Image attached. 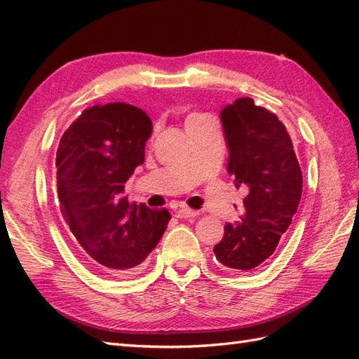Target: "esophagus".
Here are the masks:
<instances>
[{"label": "esophagus", "mask_w": 359, "mask_h": 359, "mask_svg": "<svg viewBox=\"0 0 359 359\" xmlns=\"http://www.w3.org/2000/svg\"><path fill=\"white\" fill-rule=\"evenodd\" d=\"M176 215L179 219H188V217H197L198 215V211H194V210H191V208H185V206H182V208H179V210L176 211Z\"/></svg>", "instance_id": "esophagus-1"}]
</instances>
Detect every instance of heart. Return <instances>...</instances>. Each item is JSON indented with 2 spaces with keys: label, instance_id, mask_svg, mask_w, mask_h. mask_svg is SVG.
Masks as SVG:
<instances>
[{
  "label": "heart",
  "instance_id": "obj_1",
  "mask_svg": "<svg viewBox=\"0 0 359 359\" xmlns=\"http://www.w3.org/2000/svg\"><path fill=\"white\" fill-rule=\"evenodd\" d=\"M202 116H205V114H202V113H191L188 118H187V128L189 127V125H193L194 122H197L200 118H202Z\"/></svg>",
  "mask_w": 359,
  "mask_h": 359
}]
</instances>
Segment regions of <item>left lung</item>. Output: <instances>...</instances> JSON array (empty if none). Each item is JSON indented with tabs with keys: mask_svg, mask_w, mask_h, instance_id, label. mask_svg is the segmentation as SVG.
<instances>
[{
	"mask_svg": "<svg viewBox=\"0 0 359 359\" xmlns=\"http://www.w3.org/2000/svg\"><path fill=\"white\" fill-rule=\"evenodd\" d=\"M220 118L229 148L228 172L245 198L238 220L224 226L214 254L224 268L248 272L268 260L292 223L303 174L277 114L240 97L223 108Z\"/></svg>",
	"mask_w": 359,
	"mask_h": 359,
	"instance_id": "left-lung-1",
	"label": "left lung"
}]
</instances>
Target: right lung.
I'll list each match as a JSON object with an SVG mask.
<instances>
[{
	"mask_svg": "<svg viewBox=\"0 0 359 359\" xmlns=\"http://www.w3.org/2000/svg\"><path fill=\"white\" fill-rule=\"evenodd\" d=\"M151 119L113 102L86 108L56 151L61 214L87 264L99 273L127 272L159 243L171 215L128 202L125 182L145 161Z\"/></svg>",
	"mask_w": 359,
	"mask_h": 359,
	"instance_id": "add662e5",
	"label": "right lung"
}]
</instances>
